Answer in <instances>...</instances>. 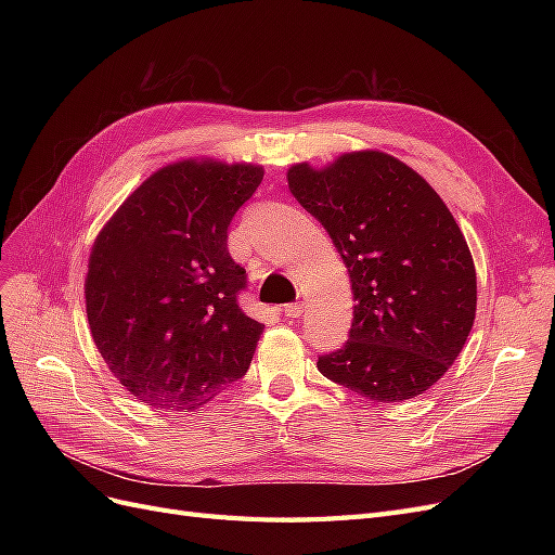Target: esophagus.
I'll return each mask as SVG.
<instances>
[{
	"instance_id": "1",
	"label": "esophagus",
	"mask_w": 555,
	"mask_h": 555,
	"mask_svg": "<svg viewBox=\"0 0 555 555\" xmlns=\"http://www.w3.org/2000/svg\"><path fill=\"white\" fill-rule=\"evenodd\" d=\"M282 314L289 317V319H298L304 314V304H289V306H282Z\"/></svg>"
}]
</instances>
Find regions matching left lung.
<instances>
[{
	"label": "left lung",
	"instance_id": "left-lung-1",
	"mask_svg": "<svg viewBox=\"0 0 555 555\" xmlns=\"http://www.w3.org/2000/svg\"><path fill=\"white\" fill-rule=\"evenodd\" d=\"M289 190L324 224L354 292L349 340L319 373L375 402L422 396L475 324L477 271L461 227L430 184L379 150L289 166Z\"/></svg>",
	"mask_w": 555,
	"mask_h": 555
}]
</instances>
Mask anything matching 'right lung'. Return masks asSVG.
Listing matches in <instances>:
<instances>
[{"instance_id":"1","label":"right lung","mask_w":555,"mask_h":555,"mask_svg":"<svg viewBox=\"0 0 555 555\" xmlns=\"http://www.w3.org/2000/svg\"><path fill=\"white\" fill-rule=\"evenodd\" d=\"M261 180V164H166L96 233L86 275L92 340L145 405L194 412L247 373L263 324L238 306L245 268L229 255L227 229Z\"/></svg>"}]
</instances>
